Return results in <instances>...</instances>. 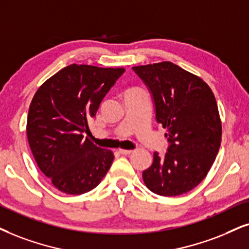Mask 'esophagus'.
Wrapping results in <instances>:
<instances>
[{"instance_id": "esophagus-1", "label": "esophagus", "mask_w": 249, "mask_h": 249, "mask_svg": "<svg viewBox=\"0 0 249 249\" xmlns=\"http://www.w3.org/2000/svg\"><path fill=\"white\" fill-rule=\"evenodd\" d=\"M133 152V150H130V149H119L118 153L122 154V155H130V154Z\"/></svg>"}]
</instances>
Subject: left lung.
Returning a JSON list of instances; mask_svg holds the SVG:
<instances>
[{
    "instance_id": "8db88e82",
    "label": "left lung",
    "mask_w": 249,
    "mask_h": 249,
    "mask_svg": "<svg viewBox=\"0 0 249 249\" xmlns=\"http://www.w3.org/2000/svg\"><path fill=\"white\" fill-rule=\"evenodd\" d=\"M132 69L149 90L169 143L163 156L154 153L153 164L142 172L144 184L162 196L187 193L208 174L221 146L213 93L201 78L171 62Z\"/></svg>"
}]
</instances>
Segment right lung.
<instances>
[{
	"instance_id": "1",
	"label": "right lung",
	"mask_w": 249,
	"mask_h": 249,
	"mask_svg": "<svg viewBox=\"0 0 249 249\" xmlns=\"http://www.w3.org/2000/svg\"><path fill=\"white\" fill-rule=\"evenodd\" d=\"M124 72L71 64L36 90L27 116L28 143L37 166L63 193L92 191L111 166V150L84 134L90 132L88 123Z\"/></svg>"
}]
</instances>
